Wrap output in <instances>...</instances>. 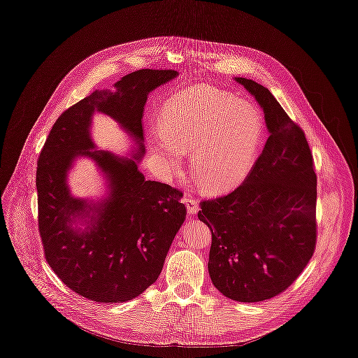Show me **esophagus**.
<instances>
[{
  "instance_id": "esophagus-1",
  "label": "esophagus",
  "mask_w": 358,
  "mask_h": 358,
  "mask_svg": "<svg viewBox=\"0 0 358 358\" xmlns=\"http://www.w3.org/2000/svg\"><path fill=\"white\" fill-rule=\"evenodd\" d=\"M184 203H185L187 210H188L189 213H196V212L199 210L198 201H195V199L191 198V196H185V198H184Z\"/></svg>"
}]
</instances>
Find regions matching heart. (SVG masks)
Returning <instances> with one entry per match:
<instances>
[{
  "instance_id": "1",
  "label": "heart",
  "mask_w": 358,
  "mask_h": 358,
  "mask_svg": "<svg viewBox=\"0 0 358 358\" xmlns=\"http://www.w3.org/2000/svg\"><path fill=\"white\" fill-rule=\"evenodd\" d=\"M162 132L152 145L170 166L191 153V171L208 191L239 185L252 171L263 139L259 113L210 87H189L162 109Z\"/></svg>"
}]
</instances>
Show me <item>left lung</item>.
Here are the masks:
<instances>
[{
	"mask_svg": "<svg viewBox=\"0 0 358 358\" xmlns=\"http://www.w3.org/2000/svg\"><path fill=\"white\" fill-rule=\"evenodd\" d=\"M237 83L264 109L270 136L246 180L231 192L199 202L212 231L208 270L217 291L260 302L288 289L316 248V173L305 132L264 85Z\"/></svg>",
	"mask_w": 358,
	"mask_h": 358,
	"instance_id": "1",
	"label": "left lung"
}]
</instances>
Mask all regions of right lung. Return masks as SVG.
I'll return each instance as SVG.
<instances>
[{
  "label": "right lung",
  "instance_id": "add662e5",
  "mask_svg": "<svg viewBox=\"0 0 358 358\" xmlns=\"http://www.w3.org/2000/svg\"><path fill=\"white\" fill-rule=\"evenodd\" d=\"M176 76L170 69H142L122 77L115 90L92 91L57 117L39 155L38 226L45 259L66 287L94 302H127L156 282L185 219L182 191L145 180L136 162L145 153L148 95ZM94 110L113 117L138 141L134 159L89 152ZM77 154L91 155L110 180V198L99 206L68 194L65 174ZM90 210L94 216L87 232L69 227L73 217Z\"/></svg>",
  "mask_w": 358,
  "mask_h": 358
}]
</instances>
